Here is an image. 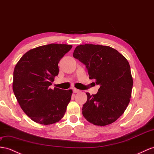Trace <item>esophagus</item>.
<instances>
[{
  "instance_id": "obj_1",
  "label": "esophagus",
  "mask_w": 154,
  "mask_h": 154,
  "mask_svg": "<svg viewBox=\"0 0 154 154\" xmlns=\"http://www.w3.org/2000/svg\"><path fill=\"white\" fill-rule=\"evenodd\" d=\"M79 91L80 90H78V89H77V88H73V92H74V93H77V92H79Z\"/></svg>"
}]
</instances>
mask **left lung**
Here are the masks:
<instances>
[{
    "mask_svg": "<svg viewBox=\"0 0 154 154\" xmlns=\"http://www.w3.org/2000/svg\"><path fill=\"white\" fill-rule=\"evenodd\" d=\"M73 56L86 66L90 79L100 85L96 94L86 93L82 115L94 125L113 123L124 112L131 96L133 81L127 59L111 47L93 44L77 46Z\"/></svg>",
    "mask_w": 154,
    "mask_h": 154,
    "instance_id": "left-lung-1",
    "label": "left lung"
}]
</instances>
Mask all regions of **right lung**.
<instances>
[{
  "instance_id": "obj_1",
  "label": "right lung",
  "mask_w": 154,
  "mask_h": 154,
  "mask_svg": "<svg viewBox=\"0 0 154 154\" xmlns=\"http://www.w3.org/2000/svg\"><path fill=\"white\" fill-rule=\"evenodd\" d=\"M72 45L51 44L29 50L14 71L13 91L21 108L36 123L50 125L64 116L72 90L50 88L59 72L58 64Z\"/></svg>"
}]
</instances>
